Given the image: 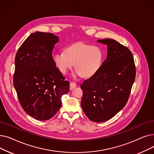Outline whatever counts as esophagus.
I'll return each mask as SVG.
<instances>
[{"instance_id": "1", "label": "esophagus", "mask_w": 154, "mask_h": 154, "mask_svg": "<svg viewBox=\"0 0 154 154\" xmlns=\"http://www.w3.org/2000/svg\"><path fill=\"white\" fill-rule=\"evenodd\" d=\"M76 86H77V85L75 83L70 82V90H72L73 88H75Z\"/></svg>"}]
</instances>
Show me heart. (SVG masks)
Instances as JSON below:
<instances>
[{
	"instance_id": "heart-1",
	"label": "heart",
	"mask_w": 154,
	"mask_h": 154,
	"mask_svg": "<svg viewBox=\"0 0 154 154\" xmlns=\"http://www.w3.org/2000/svg\"><path fill=\"white\" fill-rule=\"evenodd\" d=\"M65 52H56L53 60L63 74H66L74 64V77H91L102 67L103 52L99 45L83 42L72 44L65 48Z\"/></svg>"
}]
</instances>
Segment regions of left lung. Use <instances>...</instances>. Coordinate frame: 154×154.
<instances>
[{"label": "left lung", "instance_id": "8db88e82", "mask_svg": "<svg viewBox=\"0 0 154 154\" xmlns=\"http://www.w3.org/2000/svg\"><path fill=\"white\" fill-rule=\"evenodd\" d=\"M107 45V55L100 70L85 80L81 106L87 117L95 122L107 121L127 102L135 78L132 52L112 38L98 40Z\"/></svg>", "mask_w": 154, "mask_h": 154}]
</instances>
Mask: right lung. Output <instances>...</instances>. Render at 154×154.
I'll list each match as a JSON object with an SVG mask.
<instances>
[{"label":"right lung","instance_id":"add662e5","mask_svg":"<svg viewBox=\"0 0 154 154\" xmlns=\"http://www.w3.org/2000/svg\"><path fill=\"white\" fill-rule=\"evenodd\" d=\"M59 41L52 33L35 32L23 42L15 55L14 86L22 107L38 120L51 119L59 111L69 82L56 67L52 51Z\"/></svg>","mask_w":154,"mask_h":154}]
</instances>
